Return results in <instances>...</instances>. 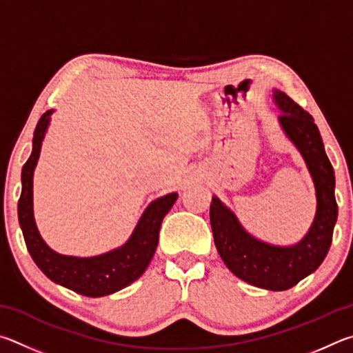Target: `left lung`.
Segmentation results:
<instances>
[{"label": "left lung", "instance_id": "1", "mask_svg": "<svg viewBox=\"0 0 353 353\" xmlns=\"http://www.w3.org/2000/svg\"><path fill=\"white\" fill-rule=\"evenodd\" d=\"M273 101L281 111L279 125L302 154L314 184L316 214L310 230L298 243L273 245L246 231L219 196H212L209 214L215 246L231 273L254 287L283 292L323 263L332 245L338 205L335 172L313 117L279 90H273Z\"/></svg>", "mask_w": 353, "mask_h": 353}]
</instances>
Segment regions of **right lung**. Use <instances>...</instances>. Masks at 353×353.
<instances>
[{"instance_id":"add662e5","label":"right lung","mask_w":353,"mask_h":353,"mask_svg":"<svg viewBox=\"0 0 353 353\" xmlns=\"http://www.w3.org/2000/svg\"><path fill=\"white\" fill-rule=\"evenodd\" d=\"M54 110L46 111L37 123L32 153L21 170V195L18 200V221L24 242L43 273L52 282L90 298L113 294L144 274L157 251L159 228L178 194L172 192L153 200L142 212L132 236L119 248L92 257L65 256L49 248L40 236L34 219V170L39 163L41 142L48 132Z\"/></svg>"}]
</instances>
